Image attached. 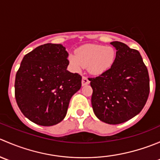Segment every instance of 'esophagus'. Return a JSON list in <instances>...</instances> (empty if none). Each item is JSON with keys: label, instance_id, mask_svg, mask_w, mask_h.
<instances>
[{"label": "esophagus", "instance_id": "1", "mask_svg": "<svg viewBox=\"0 0 160 160\" xmlns=\"http://www.w3.org/2000/svg\"><path fill=\"white\" fill-rule=\"evenodd\" d=\"M81 83H82V86H86V85L89 84V83H90V80H88V79L87 78V77H82Z\"/></svg>", "mask_w": 160, "mask_h": 160}]
</instances>
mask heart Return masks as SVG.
<instances>
[{
    "mask_svg": "<svg viewBox=\"0 0 160 160\" xmlns=\"http://www.w3.org/2000/svg\"><path fill=\"white\" fill-rule=\"evenodd\" d=\"M115 59V51L111 46L90 44L79 48L76 56H69V62L74 71L80 72L87 67L93 75H101L108 71L113 65Z\"/></svg>",
    "mask_w": 160,
    "mask_h": 160,
    "instance_id": "1",
    "label": "heart"
}]
</instances>
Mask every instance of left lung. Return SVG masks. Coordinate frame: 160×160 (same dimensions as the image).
<instances>
[{"label": "left lung", "instance_id": "obj_1", "mask_svg": "<svg viewBox=\"0 0 160 160\" xmlns=\"http://www.w3.org/2000/svg\"><path fill=\"white\" fill-rule=\"evenodd\" d=\"M116 57L111 67L90 78L91 104L101 122L118 125L130 120L142 110L149 93V77L139 52L114 41Z\"/></svg>", "mask_w": 160, "mask_h": 160}]
</instances>
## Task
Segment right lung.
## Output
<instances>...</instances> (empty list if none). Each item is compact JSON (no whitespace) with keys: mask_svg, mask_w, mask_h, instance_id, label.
Returning <instances> with one entry per match:
<instances>
[{"mask_svg":"<svg viewBox=\"0 0 160 160\" xmlns=\"http://www.w3.org/2000/svg\"><path fill=\"white\" fill-rule=\"evenodd\" d=\"M69 54L62 44L38 46L24 56L16 73L15 99L31 122L52 126L66 117L81 76L67 70Z\"/></svg>","mask_w":160,"mask_h":160,"instance_id":"add662e5","label":"right lung"}]
</instances>
